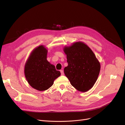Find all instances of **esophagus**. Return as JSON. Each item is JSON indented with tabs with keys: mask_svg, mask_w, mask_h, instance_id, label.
<instances>
[{
	"mask_svg": "<svg viewBox=\"0 0 125 125\" xmlns=\"http://www.w3.org/2000/svg\"><path fill=\"white\" fill-rule=\"evenodd\" d=\"M60 73H61V74L62 75H64V71H63V70H60Z\"/></svg>",
	"mask_w": 125,
	"mask_h": 125,
	"instance_id": "1",
	"label": "esophagus"
}]
</instances>
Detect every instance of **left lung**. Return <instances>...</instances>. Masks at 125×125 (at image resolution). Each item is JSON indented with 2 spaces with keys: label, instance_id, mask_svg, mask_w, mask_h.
I'll list each match as a JSON object with an SVG mask.
<instances>
[{
  "label": "left lung",
  "instance_id": "1",
  "mask_svg": "<svg viewBox=\"0 0 125 125\" xmlns=\"http://www.w3.org/2000/svg\"><path fill=\"white\" fill-rule=\"evenodd\" d=\"M68 66L64 73L71 84L78 91L86 92L93 87L100 70V64L92 50L82 42L63 48Z\"/></svg>",
  "mask_w": 125,
  "mask_h": 125
}]
</instances>
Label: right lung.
<instances>
[{
	"instance_id": "1",
	"label": "right lung",
	"mask_w": 125,
	"mask_h": 125,
	"mask_svg": "<svg viewBox=\"0 0 125 125\" xmlns=\"http://www.w3.org/2000/svg\"><path fill=\"white\" fill-rule=\"evenodd\" d=\"M48 50L43 45L32 51L25 65L24 74L28 83L39 91L48 90L61 75L47 60Z\"/></svg>"
}]
</instances>
